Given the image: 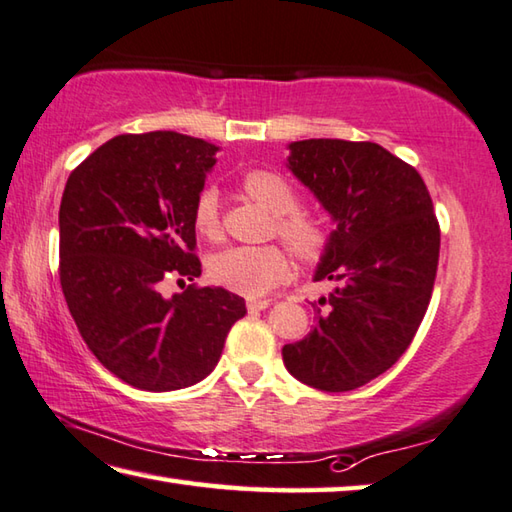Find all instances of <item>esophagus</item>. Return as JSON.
Returning a JSON list of instances; mask_svg holds the SVG:
<instances>
[{
	"label": "esophagus",
	"instance_id": "obj_1",
	"mask_svg": "<svg viewBox=\"0 0 512 512\" xmlns=\"http://www.w3.org/2000/svg\"><path fill=\"white\" fill-rule=\"evenodd\" d=\"M268 304H271V300H248V302H246L250 313H253V311H264Z\"/></svg>",
	"mask_w": 512,
	"mask_h": 512
}]
</instances>
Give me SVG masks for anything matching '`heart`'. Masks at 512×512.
<instances>
[{"label": "heart", "mask_w": 512, "mask_h": 512, "mask_svg": "<svg viewBox=\"0 0 512 512\" xmlns=\"http://www.w3.org/2000/svg\"><path fill=\"white\" fill-rule=\"evenodd\" d=\"M241 188L250 199L277 217V232L302 257H318L327 246V232L318 221L300 215L297 194L284 176L271 170H250L241 176ZM194 228L199 235L217 239L221 232L219 194L201 190L194 201ZM291 273V257L280 246H230L210 259V277L219 286L246 297H262Z\"/></svg>", "instance_id": "heart-1"}]
</instances>
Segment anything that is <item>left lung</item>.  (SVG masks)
I'll list each match as a JSON object with an SVG mask.
<instances>
[{"label": "left lung", "instance_id": "obj_1", "mask_svg": "<svg viewBox=\"0 0 512 512\" xmlns=\"http://www.w3.org/2000/svg\"><path fill=\"white\" fill-rule=\"evenodd\" d=\"M286 167L331 219L313 280L336 286L309 336L284 345V365L304 385L351 392L392 367L421 327L441 244L430 192L376 143L295 141Z\"/></svg>", "mask_w": 512, "mask_h": 512}]
</instances>
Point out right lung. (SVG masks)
<instances>
[{
    "instance_id": "1",
    "label": "right lung",
    "mask_w": 512,
    "mask_h": 512,
    "mask_svg": "<svg viewBox=\"0 0 512 512\" xmlns=\"http://www.w3.org/2000/svg\"><path fill=\"white\" fill-rule=\"evenodd\" d=\"M219 147L176 132L123 134L71 172L60 203V284L87 347L145 392H174L217 367L244 297L176 280L201 275L194 201Z\"/></svg>"
}]
</instances>
